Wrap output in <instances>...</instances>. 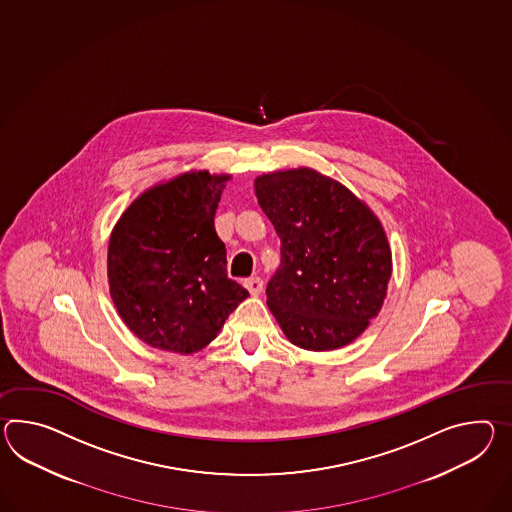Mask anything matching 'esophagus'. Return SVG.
I'll list each match as a JSON object with an SVG mask.
<instances>
[{"label":"esophagus","mask_w":512,"mask_h":512,"mask_svg":"<svg viewBox=\"0 0 512 512\" xmlns=\"http://www.w3.org/2000/svg\"><path fill=\"white\" fill-rule=\"evenodd\" d=\"M244 287L248 288L251 296H257L262 292V279L261 277H250L244 281Z\"/></svg>","instance_id":"esophagus-1"}]
</instances>
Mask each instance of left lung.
I'll list each match as a JSON object with an SVG mask.
<instances>
[{
    "mask_svg": "<svg viewBox=\"0 0 512 512\" xmlns=\"http://www.w3.org/2000/svg\"><path fill=\"white\" fill-rule=\"evenodd\" d=\"M255 194L281 238V264L266 287L277 324L309 351L353 342L387 298L392 253L383 225L312 168L259 175Z\"/></svg>",
    "mask_w": 512,
    "mask_h": 512,
    "instance_id": "1",
    "label": "left lung"
}]
</instances>
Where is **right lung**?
<instances>
[{
    "mask_svg": "<svg viewBox=\"0 0 512 512\" xmlns=\"http://www.w3.org/2000/svg\"><path fill=\"white\" fill-rule=\"evenodd\" d=\"M231 175L188 172L133 201L109 240L107 275L116 311L151 348H205L250 294L227 277L214 214Z\"/></svg>",
    "mask_w": 512,
    "mask_h": 512,
    "instance_id": "obj_1",
    "label": "right lung"
}]
</instances>
